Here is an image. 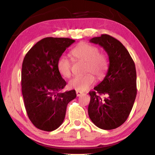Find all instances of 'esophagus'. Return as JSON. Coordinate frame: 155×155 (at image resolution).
I'll return each mask as SVG.
<instances>
[{"label":"esophagus","instance_id":"1","mask_svg":"<svg viewBox=\"0 0 155 155\" xmlns=\"http://www.w3.org/2000/svg\"><path fill=\"white\" fill-rule=\"evenodd\" d=\"M76 93H77V96H81L83 94L82 91H76Z\"/></svg>","mask_w":155,"mask_h":155}]
</instances>
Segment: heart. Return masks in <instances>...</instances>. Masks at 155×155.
I'll return each mask as SVG.
<instances>
[{
  "label": "heart",
  "mask_w": 155,
  "mask_h": 155,
  "mask_svg": "<svg viewBox=\"0 0 155 155\" xmlns=\"http://www.w3.org/2000/svg\"><path fill=\"white\" fill-rule=\"evenodd\" d=\"M71 54L76 61L85 62V72H91L98 78L105 74L108 68V60L104 54L100 53L96 46L86 42H82L71 51ZM57 70L59 74L68 78L71 76L72 64L66 57L62 55L57 62ZM95 79L91 74L83 77H76L68 83L70 88L80 91L88 90L93 85Z\"/></svg>",
  "instance_id": "1"
}]
</instances>
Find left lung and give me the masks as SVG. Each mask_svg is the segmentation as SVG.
I'll use <instances>...</instances> for the list:
<instances>
[{
	"label": "left lung",
	"instance_id": "left-lung-1",
	"mask_svg": "<svg viewBox=\"0 0 155 155\" xmlns=\"http://www.w3.org/2000/svg\"><path fill=\"white\" fill-rule=\"evenodd\" d=\"M90 41L103 47L109 65L103 81L89 93V117L101 129H114L128 118L137 95L135 63L124 46L111 36L103 34Z\"/></svg>",
	"mask_w": 155,
	"mask_h": 155
}]
</instances>
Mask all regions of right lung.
Returning <instances> with one entry per match:
<instances>
[{
  "label": "right lung",
  "instance_id": "add662e5",
  "mask_svg": "<svg viewBox=\"0 0 155 155\" xmlns=\"http://www.w3.org/2000/svg\"><path fill=\"white\" fill-rule=\"evenodd\" d=\"M75 40L46 38L26 54L22 68V92L28 118L36 128L52 131L64 122L68 104L77 97L75 90L61 92L66 85L57 62Z\"/></svg>",
  "mask_w": 155,
  "mask_h": 155
}]
</instances>
